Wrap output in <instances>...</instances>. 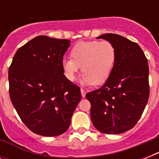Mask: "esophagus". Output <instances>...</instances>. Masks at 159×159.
I'll list each match as a JSON object with an SVG mask.
<instances>
[{
  "label": "esophagus",
  "instance_id": "obj_1",
  "mask_svg": "<svg viewBox=\"0 0 159 159\" xmlns=\"http://www.w3.org/2000/svg\"><path fill=\"white\" fill-rule=\"evenodd\" d=\"M81 93H82V97H86V91L82 89H82H81Z\"/></svg>",
  "mask_w": 159,
  "mask_h": 159
}]
</instances>
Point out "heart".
<instances>
[{
  "label": "heart",
  "instance_id": "1",
  "mask_svg": "<svg viewBox=\"0 0 159 159\" xmlns=\"http://www.w3.org/2000/svg\"><path fill=\"white\" fill-rule=\"evenodd\" d=\"M116 55V48L109 41H82L72 48V59L62 60V69L67 79L74 82L82 67L81 84L102 85L112 72Z\"/></svg>",
  "mask_w": 159,
  "mask_h": 159
}]
</instances>
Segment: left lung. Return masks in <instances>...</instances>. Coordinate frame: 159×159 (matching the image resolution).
<instances>
[{
  "mask_svg": "<svg viewBox=\"0 0 159 159\" xmlns=\"http://www.w3.org/2000/svg\"><path fill=\"white\" fill-rule=\"evenodd\" d=\"M97 39L111 42L116 61L101 88L88 92L92 122L97 130L118 134L130 129L142 116L149 97L148 60L136 43L116 34Z\"/></svg>",
  "mask_w": 159,
  "mask_h": 159,
  "instance_id": "8db88e82",
  "label": "left lung"
}]
</instances>
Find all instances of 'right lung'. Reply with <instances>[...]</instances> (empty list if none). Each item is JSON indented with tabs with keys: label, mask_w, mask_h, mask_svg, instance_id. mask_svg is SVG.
<instances>
[{
	"label": "right lung",
	"mask_w": 159,
	"mask_h": 159,
	"mask_svg": "<svg viewBox=\"0 0 159 159\" xmlns=\"http://www.w3.org/2000/svg\"><path fill=\"white\" fill-rule=\"evenodd\" d=\"M68 39L37 36L16 51L9 68L10 97L34 133L57 136L67 131L82 98L62 69Z\"/></svg>",
	"instance_id": "obj_1"
}]
</instances>
